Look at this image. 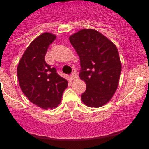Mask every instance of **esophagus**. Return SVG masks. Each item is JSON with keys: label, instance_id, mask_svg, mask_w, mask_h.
<instances>
[{"label": "esophagus", "instance_id": "esophagus-1", "mask_svg": "<svg viewBox=\"0 0 149 149\" xmlns=\"http://www.w3.org/2000/svg\"><path fill=\"white\" fill-rule=\"evenodd\" d=\"M70 78H71L72 80H75V79H78V75H77V73L76 72H73L71 74V76H70Z\"/></svg>", "mask_w": 149, "mask_h": 149}]
</instances>
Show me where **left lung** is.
I'll return each instance as SVG.
<instances>
[{
	"label": "left lung",
	"instance_id": "obj_1",
	"mask_svg": "<svg viewBox=\"0 0 149 149\" xmlns=\"http://www.w3.org/2000/svg\"><path fill=\"white\" fill-rule=\"evenodd\" d=\"M70 42L79 56V77L86 85L82 101L91 107L106 104L115 93L120 79L121 63L118 49L93 29H82L70 36Z\"/></svg>",
	"mask_w": 149,
	"mask_h": 149
}]
</instances>
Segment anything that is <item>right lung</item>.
I'll use <instances>...</instances> for the list:
<instances>
[{
    "label": "right lung",
    "instance_id": "add662e5",
    "mask_svg": "<svg viewBox=\"0 0 149 149\" xmlns=\"http://www.w3.org/2000/svg\"><path fill=\"white\" fill-rule=\"evenodd\" d=\"M55 39L56 36L48 32L37 37L27 48L17 69L22 92L31 103L46 110L58 106L68 86L56 67L45 60L48 48Z\"/></svg>",
    "mask_w": 149,
    "mask_h": 149
}]
</instances>
